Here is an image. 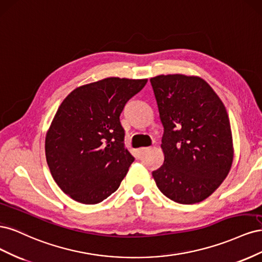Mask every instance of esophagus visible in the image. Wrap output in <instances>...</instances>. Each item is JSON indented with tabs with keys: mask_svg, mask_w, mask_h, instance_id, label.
Segmentation results:
<instances>
[{
	"mask_svg": "<svg viewBox=\"0 0 262 262\" xmlns=\"http://www.w3.org/2000/svg\"><path fill=\"white\" fill-rule=\"evenodd\" d=\"M149 149V147H140V148H138V154H139V156H141L142 154H144L146 150H148Z\"/></svg>",
	"mask_w": 262,
	"mask_h": 262,
	"instance_id": "1",
	"label": "esophagus"
}]
</instances>
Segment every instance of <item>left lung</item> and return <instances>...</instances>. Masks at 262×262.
Masks as SVG:
<instances>
[{
  "label": "left lung",
  "instance_id": "1",
  "mask_svg": "<svg viewBox=\"0 0 262 262\" xmlns=\"http://www.w3.org/2000/svg\"><path fill=\"white\" fill-rule=\"evenodd\" d=\"M150 84L164 126V163L152 172L156 186L177 203L201 202L232 168L234 145L226 108L199 76L157 75Z\"/></svg>",
  "mask_w": 262,
  "mask_h": 262
}]
</instances>
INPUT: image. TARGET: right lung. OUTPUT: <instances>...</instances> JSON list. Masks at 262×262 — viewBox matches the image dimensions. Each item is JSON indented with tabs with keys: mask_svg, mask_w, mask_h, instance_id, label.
Wrapping results in <instances>:
<instances>
[{
	"mask_svg": "<svg viewBox=\"0 0 262 262\" xmlns=\"http://www.w3.org/2000/svg\"><path fill=\"white\" fill-rule=\"evenodd\" d=\"M147 78L107 77L76 87L54 115L45 149L51 175L64 193L96 204L114 193L133 163L120 115Z\"/></svg>",
	"mask_w": 262,
	"mask_h": 262,
	"instance_id": "add662e5",
	"label": "right lung"
}]
</instances>
